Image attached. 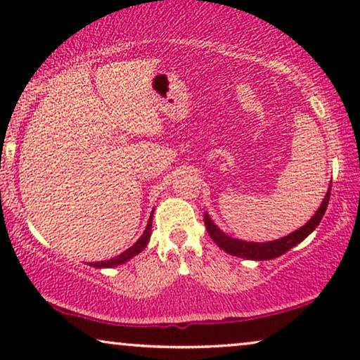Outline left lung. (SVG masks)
<instances>
[{"label": "left lung", "mask_w": 360, "mask_h": 360, "mask_svg": "<svg viewBox=\"0 0 360 360\" xmlns=\"http://www.w3.org/2000/svg\"><path fill=\"white\" fill-rule=\"evenodd\" d=\"M329 196H331V185H329L326 195H324L323 203L319 205L318 211L311 216V219H309L307 224L302 226V228H298L297 231H293V233H290L288 236H285L282 239L269 240V243H248V240L231 238V236L223 233V231L213 223V219L210 218L208 213H205V226L206 229H208L210 238L213 239L214 243L218 244V248L223 249L224 252L236 255V257H240V259L270 260V259L280 257V255L285 252H288L290 249L302 243L303 239H307L308 236L318 228V224L321 223L324 213H326Z\"/></svg>", "instance_id": "obj_1"}]
</instances>
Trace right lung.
<instances>
[{
    "label": "right lung",
    "instance_id": "1",
    "mask_svg": "<svg viewBox=\"0 0 360 360\" xmlns=\"http://www.w3.org/2000/svg\"><path fill=\"white\" fill-rule=\"evenodd\" d=\"M152 214H154V211H152ZM152 214H150L149 221H147V226H146L144 233H142L141 238L137 239L136 243L132 244L129 249H126L124 252L120 254V255H116V257H112V259H110V260H101V262H88V265H90V267H95V269H111V267H117V265L127 262V260H131L132 257H134V255L142 252V250L146 249V245L149 244V239H150L152 218H154V216H152Z\"/></svg>",
    "mask_w": 360,
    "mask_h": 360
}]
</instances>
